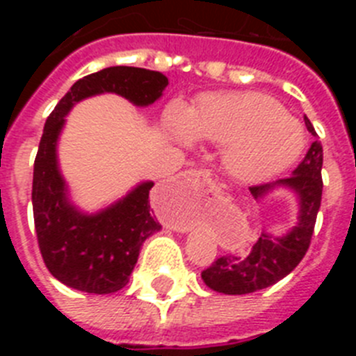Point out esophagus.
<instances>
[{
	"mask_svg": "<svg viewBox=\"0 0 356 356\" xmlns=\"http://www.w3.org/2000/svg\"><path fill=\"white\" fill-rule=\"evenodd\" d=\"M185 180L193 181V184H210L212 178H210V172L207 171H188L185 175Z\"/></svg>",
	"mask_w": 356,
	"mask_h": 356,
	"instance_id": "esophagus-1",
	"label": "esophagus"
}]
</instances>
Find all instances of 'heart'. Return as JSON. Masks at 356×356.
Returning <instances> with one entry per match:
<instances>
[{
    "label": "heart",
    "instance_id": "obj_1",
    "mask_svg": "<svg viewBox=\"0 0 356 356\" xmlns=\"http://www.w3.org/2000/svg\"><path fill=\"white\" fill-rule=\"evenodd\" d=\"M163 128L172 139L225 146L222 163L242 181L271 178L291 168L305 146L303 128L273 97L253 92L205 94L191 110L172 103Z\"/></svg>",
    "mask_w": 356,
    "mask_h": 356
}]
</instances>
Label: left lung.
<instances>
[{
	"label": "left lung",
	"mask_w": 356,
	"mask_h": 356,
	"mask_svg": "<svg viewBox=\"0 0 356 356\" xmlns=\"http://www.w3.org/2000/svg\"><path fill=\"white\" fill-rule=\"evenodd\" d=\"M305 124L316 140L294 172L284 180L250 187V193L257 201L275 188L292 191L298 197V222L282 237H275L264 229L246 259L235 254H225L217 259L209 269L201 273L205 285L212 291L241 296L271 287L294 271V267L303 260L310 246L323 196V146L308 118H305Z\"/></svg>",
	"instance_id": "obj_1"
}]
</instances>
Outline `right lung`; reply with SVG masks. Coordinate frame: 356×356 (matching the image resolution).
<instances>
[{
    "mask_svg": "<svg viewBox=\"0 0 356 356\" xmlns=\"http://www.w3.org/2000/svg\"><path fill=\"white\" fill-rule=\"evenodd\" d=\"M168 85V76L159 71L106 67L78 80L46 119L33 165L31 205L44 264L67 287L89 294L121 291L130 280L143 242L162 226L151 216L153 181H140L127 196L92 213L72 203L56 153L65 115L87 97L108 92L137 106H149L162 97Z\"/></svg>",
    "mask_w": 356,
    "mask_h": 356,
    "instance_id": "obj_1",
    "label": "right lung"
}]
</instances>
